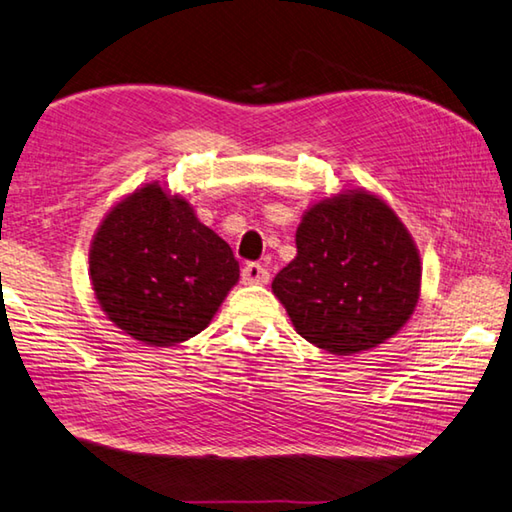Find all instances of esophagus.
<instances>
[{"label": "esophagus", "mask_w": 512, "mask_h": 512, "mask_svg": "<svg viewBox=\"0 0 512 512\" xmlns=\"http://www.w3.org/2000/svg\"><path fill=\"white\" fill-rule=\"evenodd\" d=\"M268 271L262 264H255L250 262L244 266V271H241V282L244 284H266L268 282Z\"/></svg>", "instance_id": "1"}]
</instances>
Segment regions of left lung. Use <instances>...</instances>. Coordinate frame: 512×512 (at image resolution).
Listing matches in <instances>:
<instances>
[{
    "label": "left lung",
    "instance_id": "1",
    "mask_svg": "<svg viewBox=\"0 0 512 512\" xmlns=\"http://www.w3.org/2000/svg\"><path fill=\"white\" fill-rule=\"evenodd\" d=\"M297 255L273 280L295 331L338 356L394 338L421 295V255L387 203L342 190L304 212Z\"/></svg>",
    "mask_w": 512,
    "mask_h": 512
}]
</instances>
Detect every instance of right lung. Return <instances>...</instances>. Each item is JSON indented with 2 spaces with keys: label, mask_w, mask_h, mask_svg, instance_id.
Returning a JSON list of instances; mask_svg holds the SVG:
<instances>
[{
  "label": "right lung",
  "mask_w": 512,
  "mask_h": 512,
  "mask_svg": "<svg viewBox=\"0 0 512 512\" xmlns=\"http://www.w3.org/2000/svg\"><path fill=\"white\" fill-rule=\"evenodd\" d=\"M91 288L107 318L150 347H174L215 318L239 262L181 194L145 183L100 221L89 248Z\"/></svg>",
  "instance_id": "obj_1"
}]
</instances>
